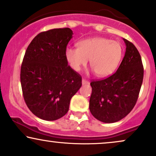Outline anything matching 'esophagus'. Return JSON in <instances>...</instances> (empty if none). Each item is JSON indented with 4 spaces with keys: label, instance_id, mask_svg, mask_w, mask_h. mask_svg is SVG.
<instances>
[{
    "label": "esophagus",
    "instance_id": "34e87169",
    "mask_svg": "<svg viewBox=\"0 0 156 156\" xmlns=\"http://www.w3.org/2000/svg\"><path fill=\"white\" fill-rule=\"evenodd\" d=\"M82 83H83V85H85V84H89V81L88 80H86L83 78V80H82Z\"/></svg>",
    "mask_w": 156,
    "mask_h": 156
}]
</instances>
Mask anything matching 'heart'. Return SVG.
Segmentation results:
<instances>
[{
    "instance_id": "b5f03b06",
    "label": "heart",
    "mask_w": 156,
    "mask_h": 156,
    "mask_svg": "<svg viewBox=\"0 0 156 156\" xmlns=\"http://www.w3.org/2000/svg\"><path fill=\"white\" fill-rule=\"evenodd\" d=\"M65 57L71 67L79 72L89 59L90 66L97 76L110 75L119 65L122 57V47L119 42L105 37H92L78 43V48L69 47Z\"/></svg>"
}]
</instances>
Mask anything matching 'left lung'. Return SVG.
Here are the masks:
<instances>
[{"label": "left lung", "mask_w": 156, "mask_h": 156, "mask_svg": "<svg viewBox=\"0 0 156 156\" xmlns=\"http://www.w3.org/2000/svg\"><path fill=\"white\" fill-rule=\"evenodd\" d=\"M126 45L125 56L115 73L102 80H93L89 110L104 123H114L126 117L137 101L142 84L144 67L140 52L132 42Z\"/></svg>", "instance_id": "left-lung-1"}]
</instances>
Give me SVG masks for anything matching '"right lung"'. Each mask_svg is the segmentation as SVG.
Returning a JSON list of instances; mask_svg holds the SVG:
<instances>
[{"label":"right lung","instance_id":"1","mask_svg":"<svg viewBox=\"0 0 156 156\" xmlns=\"http://www.w3.org/2000/svg\"><path fill=\"white\" fill-rule=\"evenodd\" d=\"M73 34L68 27L41 32L24 54L20 70L22 94L30 110L43 120L65 115L82 85L81 76L67 65L65 57Z\"/></svg>","mask_w":156,"mask_h":156}]
</instances>
